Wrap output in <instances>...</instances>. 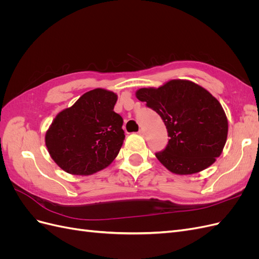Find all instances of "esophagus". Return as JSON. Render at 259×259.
<instances>
[{
	"mask_svg": "<svg viewBox=\"0 0 259 259\" xmlns=\"http://www.w3.org/2000/svg\"><path fill=\"white\" fill-rule=\"evenodd\" d=\"M138 134H139V135H142V136H144V135H145V131H144L143 128H140V130H139V132H138Z\"/></svg>",
	"mask_w": 259,
	"mask_h": 259,
	"instance_id": "obj_1",
	"label": "esophagus"
}]
</instances>
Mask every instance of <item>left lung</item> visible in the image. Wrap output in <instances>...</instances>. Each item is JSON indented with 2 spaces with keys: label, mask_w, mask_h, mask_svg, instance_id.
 I'll use <instances>...</instances> for the list:
<instances>
[{
  "label": "left lung",
  "mask_w": 259,
  "mask_h": 259,
  "mask_svg": "<svg viewBox=\"0 0 259 259\" xmlns=\"http://www.w3.org/2000/svg\"><path fill=\"white\" fill-rule=\"evenodd\" d=\"M135 95L165 124L168 144L155 156L171 173H199L222 154L228 136V120L221 103L207 90L178 79L158 89H139Z\"/></svg>",
  "instance_id": "1"
}]
</instances>
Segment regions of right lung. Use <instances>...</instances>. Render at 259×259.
<instances>
[{
    "label": "right lung",
    "mask_w": 259,
    "mask_h": 259,
    "mask_svg": "<svg viewBox=\"0 0 259 259\" xmlns=\"http://www.w3.org/2000/svg\"><path fill=\"white\" fill-rule=\"evenodd\" d=\"M116 100L115 93L95 89L55 116L45 145L62 170L88 176L113 162L125 138L122 116L113 111Z\"/></svg>",
    "instance_id": "right-lung-1"
}]
</instances>
